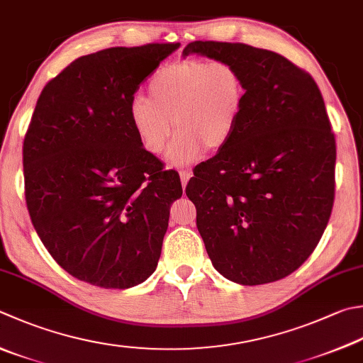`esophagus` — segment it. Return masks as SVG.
<instances>
[{"mask_svg":"<svg viewBox=\"0 0 363 363\" xmlns=\"http://www.w3.org/2000/svg\"><path fill=\"white\" fill-rule=\"evenodd\" d=\"M191 170H188V169H182L180 170V179H182V186L183 188H186V184H188V182H189V179H191Z\"/></svg>","mask_w":363,"mask_h":363,"instance_id":"esophagus-1","label":"esophagus"}]
</instances>
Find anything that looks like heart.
<instances>
[{
  "instance_id": "heart-1",
  "label": "heart",
  "mask_w": 363,
  "mask_h": 363,
  "mask_svg": "<svg viewBox=\"0 0 363 363\" xmlns=\"http://www.w3.org/2000/svg\"><path fill=\"white\" fill-rule=\"evenodd\" d=\"M245 82L228 61L182 58L160 67L147 85V98H134L129 121L140 145L152 155L167 147V161L183 166L228 145L240 120Z\"/></svg>"
}]
</instances>
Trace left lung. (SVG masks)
<instances>
[{
  "label": "left lung",
  "mask_w": 363,
  "mask_h": 363,
  "mask_svg": "<svg viewBox=\"0 0 363 363\" xmlns=\"http://www.w3.org/2000/svg\"><path fill=\"white\" fill-rule=\"evenodd\" d=\"M189 53L228 61L245 82L234 135L186 186L205 250L230 281H277L310 257L332 213L337 145L323 94L275 52L194 40Z\"/></svg>",
  "instance_id": "8db88e82"
}]
</instances>
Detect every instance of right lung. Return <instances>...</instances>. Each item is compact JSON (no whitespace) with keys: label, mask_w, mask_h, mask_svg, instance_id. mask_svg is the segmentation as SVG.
I'll use <instances>...</instances> for the list:
<instances>
[{"label":"right lung","mask_w":363,"mask_h":363,"mask_svg":"<svg viewBox=\"0 0 363 363\" xmlns=\"http://www.w3.org/2000/svg\"><path fill=\"white\" fill-rule=\"evenodd\" d=\"M179 43L111 47L47 82L23 140L25 199L60 267L106 289L138 286L158 265L175 170L140 145L129 106Z\"/></svg>","instance_id":"right-lung-1"}]
</instances>
